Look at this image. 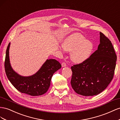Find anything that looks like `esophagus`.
I'll use <instances>...</instances> for the list:
<instances>
[{"mask_svg": "<svg viewBox=\"0 0 120 120\" xmlns=\"http://www.w3.org/2000/svg\"><path fill=\"white\" fill-rule=\"evenodd\" d=\"M62 67H66V64L65 63H64V62H63V63H62Z\"/></svg>", "mask_w": 120, "mask_h": 120, "instance_id": "obj_1", "label": "esophagus"}]
</instances>
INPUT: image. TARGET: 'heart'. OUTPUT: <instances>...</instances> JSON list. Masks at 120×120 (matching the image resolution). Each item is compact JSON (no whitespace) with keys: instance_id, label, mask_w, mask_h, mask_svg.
I'll list each match as a JSON object with an SVG mask.
<instances>
[{"instance_id":"obj_1","label":"heart","mask_w":120,"mask_h":120,"mask_svg":"<svg viewBox=\"0 0 120 120\" xmlns=\"http://www.w3.org/2000/svg\"><path fill=\"white\" fill-rule=\"evenodd\" d=\"M61 51L70 52L71 61L75 63H81L90 57L94 49V44L79 33L72 34L63 41Z\"/></svg>"}]
</instances>
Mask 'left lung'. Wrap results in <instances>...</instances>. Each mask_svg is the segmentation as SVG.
Here are the masks:
<instances>
[{
    "label": "left lung",
    "mask_w": 120,
    "mask_h": 120,
    "mask_svg": "<svg viewBox=\"0 0 120 120\" xmlns=\"http://www.w3.org/2000/svg\"><path fill=\"white\" fill-rule=\"evenodd\" d=\"M100 35L97 50L83 62L71 67L72 87L83 96L100 94L113 78L117 55L110 40L102 33Z\"/></svg>",
    "instance_id": "8db88e82"
}]
</instances>
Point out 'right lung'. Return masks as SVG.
Instances as JSON below:
<instances>
[{"instance_id":"right-lung-1","label":"right lung","mask_w":120,"mask_h":120,"mask_svg":"<svg viewBox=\"0 0 120 120\" xmlns=\"http://www.w3.org/2000/svg\"><path fill=\"white\" fill-rule=\"evenodd\" d=\"M9 43L6 51L4 63L6 76L11 83L22 93L31 96L41 95L48 90L53 74L61 67V64L55 59H47L36 73L28 76L20 75L13 69L10 62Z\"/></svg>"}]
</instances>
